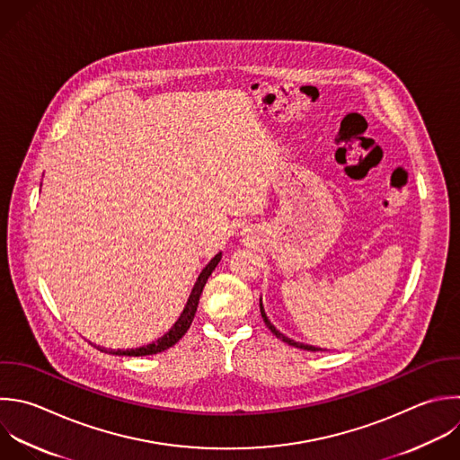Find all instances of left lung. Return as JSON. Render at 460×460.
<instances>
[{
    "mask_svg": "<svg viewBox=\"0 0 460 460\" xmlns=\"http://www.w3.org/2000/svg\"><path fill=\"white\" fill-rule=\"evenodd\" d=\"M259 305H261V314H262V318H264V323H266V327H268V329H270V331H271V332H273L277 338H280L282 341H286V343H289V345H293V347L304 349V350H313V352H314V350H320L318 347H313V345H305V343H298V341H295V340H289V338H288V336H284L282 332H279V331H277V329L271 325V322L268 320V316H266V313H264V307H262V302H261Z\"/></svg>",
    "mask_w": 460,
    "mask_h": 460,
    "instance_id": "8db88e82",
    "label": "left lung"
}]
</instances>
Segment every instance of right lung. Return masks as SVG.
<instances>
[{
	"mask_svg": "<svg viewBox=\"0 0 460 460\" xmlns=\"http://www.w3.org/2000/svg\"><path fill=\"white\" fill-rule=\"evenodd\" d=\"M221 261V253H217L207 266L205 270L199 273L196 284H194V289L189 296V302L181 313V316L178 318V322L169 329V332H165L162 338H158L156 341L146 345V347H138V349H126V350H110L111 354H119V356H149V354H158L162 350H167L169 347H172L176 341H180V338L189 331L192 320H194V314H196V309H198V304H199V296L203 293V288L208 280V277L212 275V271L216 270V266L219 264ZM104 352H108V349H101Z\"/></svg>",
	"mask_w": 460,
	"mask_h": 460,
	"instance_id": "add662e5",
	"label": "right lung"
}]
</instances>
